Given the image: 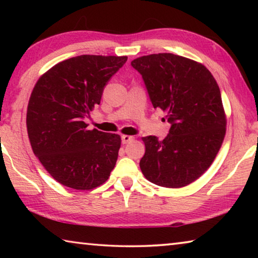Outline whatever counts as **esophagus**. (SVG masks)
Instances as JSON below:
<instances>
[{"label": "esophagus", "mask_w": 258, "mask_h": 258, "mask_svg": "<svg viewBox=\"0 0 258 258\" xmlns=\"http://www.w3.org/2000/svg\"><path fill=\"white\" fill-rule=\"evenodd\" d=\"M134 137H131V135H121V143H123V145H126V143L132 141Z\"/></svg>", "instance_id": "obj_1"}]
</instances>
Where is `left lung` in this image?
Segmentation results:
<instances>
[{"mask_svg": "<svg viewBox=\"0 0 258 258\" xmlns=\"http://www.w3.org/2000/svg\"><path fill=\"white\" fill-rule=\"evenodd\" d=\"M131 64L142 75L152 106L167 113L171 123L163 141L142 138L146 152L140 168L159 186L190 184L209 168L225 137L220 87L204 64L181 55H143Z\"/></svg>", "mask_w": 258, "mask_h": 258, "instance_id": "1", "label": "left lung"}]
</instances>
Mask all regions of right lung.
Masks as SVG:
<instances>
[{"label":"right lung","mask_w":258,"mask_h":258,"mask_svg":"<svg viewBox=\"0 0 258 258\" xmlns=\"http://www.w3.org/2000/svg\"><path fill=\"white\" fill-rule=\"evenodd\" d=\"M126 60L127 56H74L56 63L35 84L26 118L30 146L60 184L91 190L110 176L120 137L87 130L84 120Z\"/></svg>","instance_id":"obj_1"}]
</instances>
